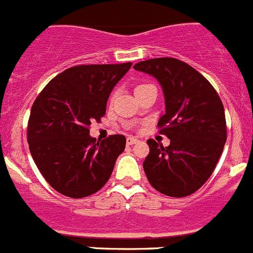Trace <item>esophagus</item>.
<instances>
[{"label":"esophagus","instance_id":"esophagus-1","mask_svg":"<svg viewBox=\"0 0 253 253\" xmlns=\"http://www.w3.org/2000/svg\"><path fill=\"white\" fill-rule=\"evenodd\" d=\"M137 142V139H135V137H132V136H127L126 137V144L127 145H134V144H136Z\"/></svg>","mask_w":253,"mask_h":253}]
</instances>
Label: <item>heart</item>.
<instances>
[{
    "label": "heart",
    "instance_id": "obj_1",
    "mask_svg": "<svg viewBox=\"0 0 253 253\" xmlns=\"http://www.w3.org/2000/svg\"><path fill=\"white\" fill-rule=\"evenodd\" d=\"M144 86H146V84H137V86L135 87V91H137V89H140V88H141V87H144ZM113 99H114V94H113V96H112L111 101H113Z\"/></svg>",
    "mask_w": 253,
    "mask_h": 253
}]
</instances>
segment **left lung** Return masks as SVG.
Segmentation results:
<instances>
[{"label": "left lung", "instance_id": "8db88e82", "mask_svg": "<svg viewBox=\"0 0 253 253\" xmlns=\"http://www.w3.org/2000/svg\"><path fill=\"white\" fill-rule=\"evenodd\" d=\"M134 69L161 84L166 113L157 126L171 141L164 147L147 140L150 152L142 164L147 179L165 196H189L208 181L224 150L226 121L221 99L203 75L174 57L145 60Z\"/></svg>", "mask_w": 253, "mask_h": 253}]
</instances>
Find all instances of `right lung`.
Masks as SVG:
<instances>
[{"label":"right lung","mask_w":253,"mask_h":253,"mask_svg":"<svg viewBox=\"0 0 253 253\" xmlns=\"http://www.w3.org/2000/svg\"><path fill=\"white\" fill-rule=\"evenodd\" d=\"M131 62L79 65L51 80L32 106L28 144L45 181L70 198H84L108 182L117 157L126 149L124 135L96 141L91 122L106 114L107 101Z\"/></svg>","instance_id":"add662e5"}]
</instances>
